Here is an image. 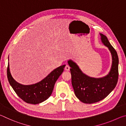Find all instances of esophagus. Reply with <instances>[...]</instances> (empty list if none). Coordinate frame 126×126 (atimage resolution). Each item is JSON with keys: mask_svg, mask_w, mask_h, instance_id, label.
<instances>
[{"mask_svg": "<svg viewBox=\"0 0 126 126\" xmlns=\"http://www.w3.org/2000/svg\"><path fill=\"white\" fill-rule=\"evenodd\" d=\"M65 71H69V70H70V67L68 65H65Z\"/></svg>", "mask_w": 126, "mask_h": 126, "instance_id": "esophagus-1", "label": "esophagus"}]
</instances>
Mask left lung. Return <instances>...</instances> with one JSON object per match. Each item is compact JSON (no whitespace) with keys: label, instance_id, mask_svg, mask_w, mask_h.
I'll return each mask as SVG.
<instances>
[{"label":"left lung","instance_id":"1","mask_svg":"<svg viewBox=\"0 0 126 126\" xmlns=\"http://www.w3.org/2000/svg\"><path fill=\"white\" fill-rule=\"evenodd\" d=\"M101 42L109 49L112 65L108 74L101 78L92 77L83 72L73 61H68L71 67L72 84L76 97L84 103H94L107 96L116 86L118 78V57L106 35L99 33Z\"/></svg>","mask_w":126,"mask_h":126}]
</instances>
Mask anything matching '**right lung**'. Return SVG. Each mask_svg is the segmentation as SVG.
Segmentation results:
<instances>
[{
    "label": "right lung",
    "mask_w": 126,
    "mask_h": 126,
    "mask_svg": "<svg viewBox=\"0 0 126 126\" xmlns=\"http://www.w3.org/2000/svg\"><path fill=\"white\" fill-rule=\"evenodd\" d=\"M65 66L63 65L57 68L39 82L24 85L16 82L13 77L8 63V79L10 86L21 99L28 103L39 104L45 101L52 94L55 82L62 73Z\"/></svg>",
    "instance_id": "add662e5"
}]
</instances>
